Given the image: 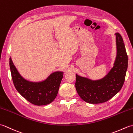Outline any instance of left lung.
Segmentation results:
<instances>
[{"label":"left lung","mask_w":133,"mask_h":133,"mask_svg":"<svg viewBox=\"0 0 133 133\" xmlns=\"http://www.w3.org/2000/svg\"><path fill=\"white\" fill-rule=\"evenodd\" d=\"M116 36L117 55L112 68L102 78L91 80L76 74L75 87L79 97L87 103L105 102L119 92L123 85L128 66V56L122 36Z\"/></svg>","instance_id":"left-lung-1"}]
</instances>
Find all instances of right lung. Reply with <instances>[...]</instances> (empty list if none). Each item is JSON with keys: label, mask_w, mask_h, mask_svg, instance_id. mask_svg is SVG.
Wrapping results in <instances>:
<instances>
[{"label": "right lung", "mask_w": 133, "mask_h": 133, "mask_svg": "<svg viewBox=\"0 0 133 133\" xmlns=\"http://www.w3.org/2000/svg\"><path fill=\"white\" fill-rule=\"evenodd\" d=\"M10 67L16 90L30 103L37 106L46 105L55 99L63 77V72H54L44 81L31 82L19 74L11 57L10 58Z\"/></svg>", "instance_id": "add662e5"}]
</instances>
